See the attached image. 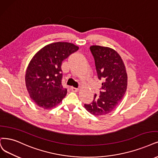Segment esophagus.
<instances>
[{"label": "esophagus", "instance_id": "esophagus-1", "mask_svg": "<svg viewBox=\"0 0 158 158\" xmlns=\"http://www.w3.org/2000/svg\"><path fill=\"white\" fill-rule=\"evenodd\" d=\"M70 89H71V90L73 92H77L79 90V89L75 88V87H73V86H72L71 88H70Z\"/></svg>", "mask_w": 158, "mask_h": 158}]
</instances>
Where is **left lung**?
<instances>
[{
	"instance_id": "8db88e82",
	"label": "left lung",
	"mask_w": 158,
	"mask_h": 158,
	"mask_svg": "<svg viewBox=\"0 0 158 158\" xmlns=\"http://www.w3.org/2000/svg\"><path fill=\"white\" fill-rule=\"evenodd\" d=\"M90 50L94 56L98 77L102 80L100 96L96 94L90 104L85 107L96 116L107 114L117 107L123 98L127 85L124 64L114 49L100 45H92Z\"/></svg>"
}]
</instances>
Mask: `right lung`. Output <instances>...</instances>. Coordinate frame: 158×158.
<instances>
[{"label":"right lung","mask_w":158,"mask_h":158,"mask_svg":"<svg viewBox=\"0 0 158 158\" xmlns=\"http://www.w3.org/2000/svg\"><path fill=\"white\" fill-rule=\"evenodd\" d=\"M79 49L68 42H56L41 49L27 67L25 83L29 96L38 106L49 109L67 94L62 85V61Z\"/></svg>","instance_id":"right-lung-1"}]
</instances>
